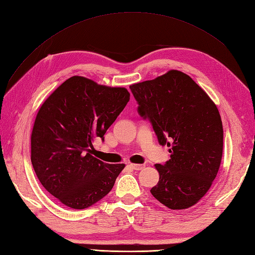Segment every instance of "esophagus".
<instances>
[{"label":"esophagus","mask_w":255,"mask_h":255,"mask_svg":"<svg viewBox=\"0 0 255 255\" xmlns=\"http://www.w3.org/2000/svg\"><path fill=\"white\" fill-rule=\"evenodd\" d=\"M129 166H130L131 169L136 170V171H140V170H142L143 167H144V165H143V164H134V163H130V164H129Z\"/></svg>","instance_id":"1"}]
</instances>
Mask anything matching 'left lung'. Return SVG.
<instances>
[{
    "label": "left lung",
    "instance_id": "obj_1",
    "mask_svg": "<svg viewBox=\"0 0 255 255\" xmlns=\"http://www.w3.org/2000/svg\"><path fill=\"white\" fill-rule=\"evenodd\" d=\"M140 116L148 118L171 159L155 164L159 182L151 194L170 209H186L208 192L220 166L224 129L217 106L184 72L170 70L130 85Z\"/></svg>",
    "mask_w": 255,
    "mask_h": 255
}]
</instances>
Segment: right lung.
Instances as JSON below:
<instances>
[{
	"label": "right lung",
	"mask_w": 255,
	"mask_h": 255,
	"mask_svg": "<svg viewBox=\"0 0 255 255\" xmlns=\"http://www.w3.org/2000/svg\"><path fill=\"white\" fill-rule=\"evenodd\" d=\"M130 99L125 88L97 84L74 75L39 108L31 131V164L52 196L73 209L94 205L112 191L125 164L92 155Z\"/></svg>",
	"instance_id": "1"
}]
</instances>
